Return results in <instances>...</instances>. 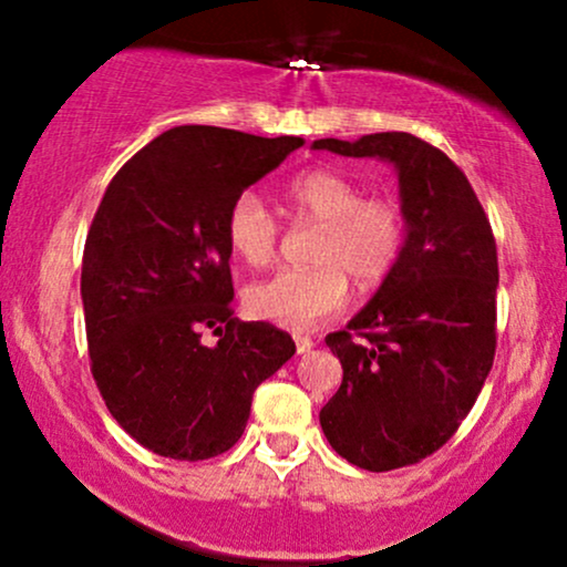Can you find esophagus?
<instances>
[{"instance_id":"obj_1","label":"esophagus","mask_w":567,"mask_h":567,"mask_svg":"<svg viewBox=\"0 0 567 567\" xmlns=\"http://www.w3.org/2000/svg\"><path fill=\"white\" fill-rule=\"evenodd\" d=\"M311 347H315V341H311L309 336H296V349H298V354H306V351H309Z\"/></svg>"}]
</instances>
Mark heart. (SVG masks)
I'll list each match as a JSON object with an SVG mask.
<instances>
[{
  "mask_svg": "<svg viewBox=\"0 0 567 567\" xmlns=\"http://www.w3.org/2000/svg\"><path fill=\"white\" fill-rule=\"evenodd\" d=\"M288 199L301 220L320 224L309 269H282L250 285L247 315L279 328L309 330L338 315L357 288H379L408 247V216L394 197L368 194L360 181L336 167H311L288 184ZM279 220L256 192H243L226 213V243L247 266L271 264L279 247Z\"/></svg>",
  "mask_w": 567,
  "mask_h": 567,
  "instance_id": "1",
  "label": "heart"
}]
</instances>
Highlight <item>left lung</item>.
<instances>
[{"mask_svg": "<svg viewBox=\"0 0 567 567\" xmlns=\"http://www.w3.org/2000/svg\"><path fill=\"white\" fill-rule=\"evenodd\" d=\"M400 171L408 247L360 315L324 338L343 381L320 410L349 464L392 472L437 453L470 415L496 357L498 252L461 167L410 133L315 141Z\"/></svg>", "mask_w": 567, "mask_h": 567, "instance_id": "obj_1", "label": "left lung"}]
</instances>
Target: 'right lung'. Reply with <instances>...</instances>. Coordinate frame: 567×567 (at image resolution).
Listing matches in <instances>:
<instances>
[{
	"instance_id": "1",
	"label": "right lung",
	"mask_w": 567,
	"mask_h": 567,
	"mask_svg": "<svg viewBox=\"0 0 567 567\" xmlns=\"http://www.w3.org/2000/svg\"><path fill=\"white\" fill-rule=\"evenodd\" d=\"M298 146L292 135L173 127L106 186L82 256L90 370L116 424L152 453L229 451L258 383L296 354L285 330L234 317L226 213Z\"/></svg>"
}]
</instances>
